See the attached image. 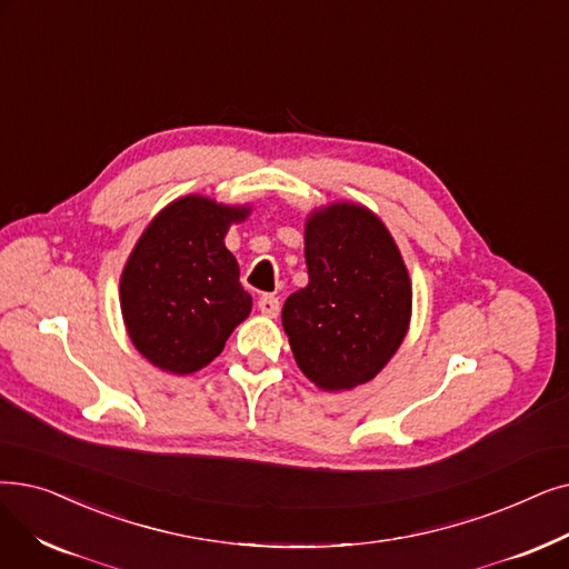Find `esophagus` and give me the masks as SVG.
Masks as SVG:
<instances>
[{"mask_svg":"<svg viewBox=\"0 0 569 569\" xmlns=\"http://www.w3.org/2000/svg\"><path fill=\"white\" fill-rule=\"evenodd\" d=\"M258 309L262 311V316L267 318H277L279 316V298H274V295H262V298L258 300Z\"/></svg>","mask_w":569,"mask_h":569,"instance_id":"obj_1","label":"esophagus"}]
</instances>
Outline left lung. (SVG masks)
Returning a JSON list of instances; mask_svg holds the SVG:
<instances>
[{"label": "left lung", "instance_id": "1", "mask_svg": "<svg viewBox=\"0 0 569 569\" xmlns=\"http://www.w3.org/2000/svg\"><path fill=\"white\" fill-rule=\"evenodd\" d=\"M305 260L309 283L281 311L295 362L330 392L372 381L411 320V279L398 243L375 211L335 202L309 213Z\"/></svg>", "mask_w": 569, "mask_h": 569}]
</instances>
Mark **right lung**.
Masks as SVG:
<instances>
[{"label":"right lung","mask_w":569,"mask_h":569,"mask_svg":"<svg viewBox=\"0 0 569 569\" xmlns=\"http://www.w3.org/2000/svg\"><path fill=\"white\" fill-rule=\"evenodd\" d=\"M249 213V204L186 194L134 243L120 274V311L134 349L162 372L186 377L207 367L251 313L253 300L226 246L230 226Z\"/></svg>","instance_id":"right-lung-1"}]
</instances>
